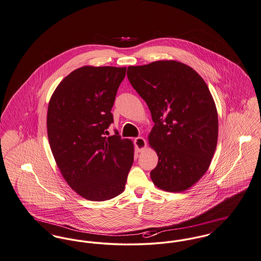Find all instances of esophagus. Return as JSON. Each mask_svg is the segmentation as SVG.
<instances>
[{
	"label": "esophagus",
	"mask_w": 261,
	"mask_h": 261,
	"mask_svg": "<svg viewBox=\"0 0 261 261\" xmlns=\"http://www.w3.org/2000/svg\"><path fill=\"white\" fill-rule=\"evenodd\" d=\"M134 142H135V145H136V147H137V149L139 151L143 150L146 147V141H145V139L141 138V137L136 138L135 140H134Z\"/></svg>",
	"instance_id": "esophagus-1"
}]
</instances>
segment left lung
Returning a JSON list of instances; mask_svg holds the SVG:
<instances>
[{
    "instance_id": "1",
    "label": "left lung",
    "mask_w": 261,
    "mask_h": 261,
    "mask_svg": "<svg viewBox=\"0 0 261 261\" xmlns=\"http://www.w3.org/2000/svg\"><path fill=\"white\" fill-rule=\"evenodd\" d=\"M154 125L149 144L158 155L150 177L158 188L182 192L206 173L218 141V113L206 82L190 66L160 60L127 67Z\"/></svg>"
}]
</instances>
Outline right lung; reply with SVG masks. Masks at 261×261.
I'll list each match as a JSON object with an SVG mask.
<instances>
[{"label": "right lung", "instance_id": "1", "mask_svg": "<svg viewBox=\"0 0 261 261\" xmlns=\"http://www.w3.org/2000/svg\"><path fill=\"white\" fill-rule=\"evenodd\" d=\"M125 67L84 66L55 89L47 111V135L56 164L70 187L90 201L122 193L134 163V144L116 130L111 113Z\"/></svg>", "mask_w": 261, "mask_h": 261}]
</instances>
